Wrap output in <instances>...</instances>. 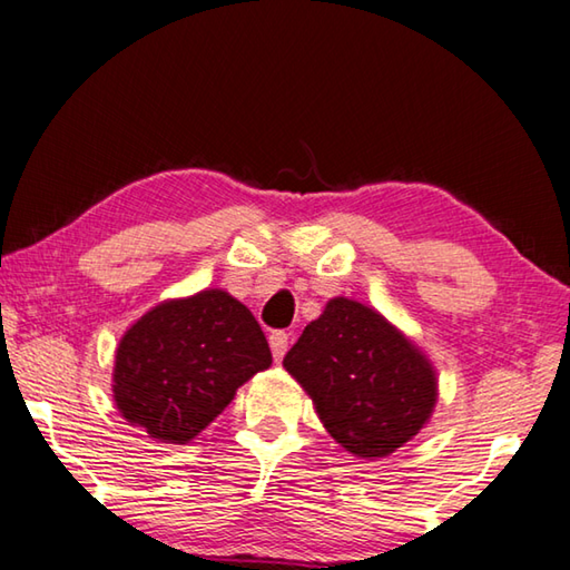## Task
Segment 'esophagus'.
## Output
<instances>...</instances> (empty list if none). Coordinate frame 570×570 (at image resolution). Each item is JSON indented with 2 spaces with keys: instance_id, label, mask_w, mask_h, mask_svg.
Returning <instances> with one entry per match:
<instances>
[{
  "instance_id": "obj_1",
  "label": "esophagus",
  "mask_w": 570,
  "mask_h": 570,
  "mask_svg": "<svg viewBox=\"0 0 570 570\" xmlns=\"http://www.w3.org/2000/svg\"><path fill=\"white\" fill-rule=\"evenodd\" d=\"M268 344H272L274 360L282 362L284 354H286V346H288V334L286 332H274L272 336H268Z\"/></svg>"
}]
</instances>
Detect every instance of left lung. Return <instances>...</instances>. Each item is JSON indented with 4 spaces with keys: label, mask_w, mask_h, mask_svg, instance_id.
I'll return each instance as SVG.
<instances>
[{
    "label": "left lung",
    "mask_w": 570,
    "mask_h": 570,
    "mask_svg": "<svg viewBox=\"0 0 570 570\" xmlns=\"http://www.w3.org/2000/svg\"><path fill=\"white\" fill-rule=\"evenodd\" d=\"M284 366L312 397L326 432L354 458L392 455L438 404L430 356L377 308L346 296L330 298L320 320L306 324Z\"/></svg>",
    "instance_id": "1"
}]
</instances>
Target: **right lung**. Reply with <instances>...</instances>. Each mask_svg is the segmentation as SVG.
I'll list each match as a JSON object with an SVG mask.
<instances>
[{"mask_svg": "<svg viewBox=\"0 0 570 570\" xmlns=\"http://www.w3.org/2000/svg\"><path fill=\"white\" fill-rule=\"evenodd\" d=\"M268 366L272 350L254 314L224 288H204L153 306L120 336L115 407L150 438L186 445Z\"/></svg>", "mask_w": 570, "mask_h": 570, "instance_id": "1", "label": "right lung"}]
</instances>
